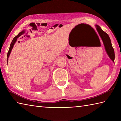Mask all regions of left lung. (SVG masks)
Returning <instances> with one entry per match:
<instances>
[{"mask_svg":"<svg viewBox=\"0 0 121 121\" xmlns=\"http://www.w3.org/2000/svg\"><path fill=\"white\" fill-rule=\"evenodd\" d=\"M96 27V29L97 30L100 36L101 37L102 42L104 46L105 50L106 51V52L107 55H108L110 59L114 62V59H115V54H114V51L113 48L111 39L106 32H104L103 30H102L101 27H100L99 25H95Z\"/></svg>","mask_w":121,"mask_h":121,"instance_id":"obj_1","label":"left lung"}]
</instances>
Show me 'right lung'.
Wrapping results in <instances>:
<instances>
[{
    "label": "right lung",
    "mask_w": 121,
    "mask_h": 121,
    "mask_svg": "<svg viewBox=\"0 0 121 121\" xmlns=\"http://www.w3.org/2000/svg\"><path fill=\"white\" fill-rule=\"evenodd\" d=\"M24 32V31H23H23H22L21 32L19 33V34H18L16 36H15V37L13 38V40H12V42H11V44H10L9 49V51H8V54H7V64H8V59H9L8 58H9V56H10V53H11V52L12 48H13V46H14V44H15V42H17V38H19V37L20 36L22 35L23 34Z\"/></svg>",
    "instance_id": "add662e5"
}]
</instances>
